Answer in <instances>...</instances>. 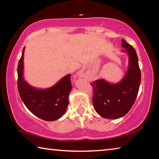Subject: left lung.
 <instances>
[{
    "instance_id": "left-lung-1",
    "label": "left lung",
    "mask_w": 159,
    "mask_h": 159,
    "mask_svg": "<svg viewBox=\"0 0 159 159\" xmlns=\"http://www.w3.org/2000/svg\"><path fill=\"white\" fill-rule=\"evenodd\" d=\"M122 50L129 56L128 69L121 81L111 84L104 79L90 83L93 86V104L102 117L114 119L125 116L130 111L138 96L141 82L138 57L134 48L122 39Z\"/></svg>"
}]
</instances>
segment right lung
<instances>
[{"instance_id":"obj_1","label":"right lung","mask_w":159,"mask_h":159,"mask_svg":"<svg viewBox=\"0 0 159 159\" xmlns=\"http://www.w3.org/2000/svg\"><path fill=\"white\" fill-rule=\"evenodd\" d=\"M17 66V88L21 100L32 114L47 121L57 120L64 114L72 89L71 74L62 78L57 84L47 89L39 90L29 85L23 78L24 52Z\"/></svg>"}]
</instances>
